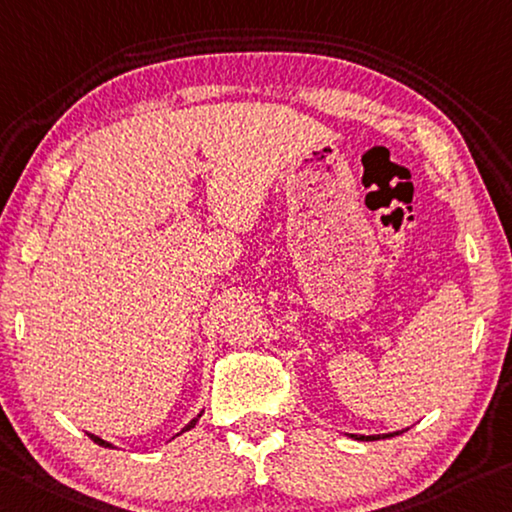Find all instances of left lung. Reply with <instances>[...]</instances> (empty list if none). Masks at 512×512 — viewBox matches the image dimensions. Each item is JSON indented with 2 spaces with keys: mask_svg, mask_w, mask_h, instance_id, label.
I'll return each instance as SVG.
<instances>
[{
  "mask_svg": "<svg viewBox=\"0 0 512 512\" xmlns=\"http://www.w3.org/2000/svg\"><path fill=\"white\" fill-rule=\"evenodd\" d=\"M399 433H403V431L387 433V435H351V437H355V440H362V442H373V440H385V437H394V435H399Z\"/></svg>",
  "mask_w": 512,
  "mask_h": 512,
  "instance_id": "8db88e82",
  "label": "left lung"
}]
</instances>
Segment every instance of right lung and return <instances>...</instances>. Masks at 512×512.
Wrapping results in <instances>:
<instances>
[{
  "instance_id": "1",
  "label": "right lung",
  "mask_w": 512,
  "mask_h": 512,
  "mask_svg": "<svg viewBox=\"0 0 512 512\" xmlns=\"http://www.w3.org/2000/svg\"><path fill=\"white\" fill-rule=\"evenodd\" d=\"M198 417H200V415H198ZM198 417H196V419H191V421H189V424H186V426L182 428V431H180V433H177V435H182V433H186V431H191V428H193V426H196V421H198ZM177 435H175V437H177ZM88 437H91V440H93L95 444H100V446H111L109 442H104V440H102V437H97V435H91V433H88Z\"/></svg>"
}]
</instances>
